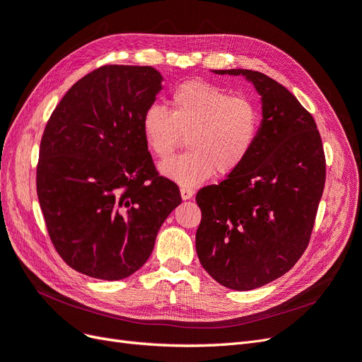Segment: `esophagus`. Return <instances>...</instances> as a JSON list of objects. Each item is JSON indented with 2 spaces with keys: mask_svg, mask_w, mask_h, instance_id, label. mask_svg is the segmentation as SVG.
Segmentation results:
<instances>
[{
  "mask_svg": "<svg viewBox=\"0 0 362 362\" xmlns=\"http://www.w3.org/2000/svg\"><path fill=\"white\" fill-rule=\"evenodd\" d=\"M180 195H182V200H189V198L194 197V189H191V188H182L180 189Z\"/></svg>",
  "mask_w": 362,
  "mask_h": 362,
  "instance_id": "obj_1",
  "label": "esophagus"
}]
</instances>
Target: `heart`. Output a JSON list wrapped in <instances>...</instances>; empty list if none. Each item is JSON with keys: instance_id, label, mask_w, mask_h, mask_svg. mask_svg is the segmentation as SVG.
Instances as JSON below:
<instances>
[{"instance_id": "b5f03b06", "label": "heart", "mask_w": 362, "mask_h": 362, "mask_svg": "<svg viewBox=\"0 0 362 362\" xmlns=\"http://www.w3.org/2000/svg\"><path fill=\"white\" fill-rule=\"evenodd\" d=\"M171 111L151 105L143 115L146 146L159 159L170 158L188 136L186 155L162 162L159 173L185 188L214 174L236 173L257 141L260 112L247 98L206 81H188L173 91Z\"/></svg>"}]
</instances>
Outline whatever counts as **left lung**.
<instances>
[{
    "instance_id": "8db88e82",
    "label": "left lung",
    "mask_w": 362,
    "mask_h": 362,
    "mask_svg": "<svg viewBox=\"0 0 362 362\" xmlns=\"http://www.w3.org/2000/svg\"><path fill=\"white\" fill-rule=\"evenodd\" d=\"M212 72L252 83L262 122L242 167L198 191L195 250L221 286L252 290L290 271L307 248L326 177L322 138L313 115L275 79L248 69Z\"/></svg>"
}]
</instances>
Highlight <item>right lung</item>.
Here are the masks:
<instances>
[{
    "mask_svg": "<svg viewBox=\"0 0 362 362\" xmlns=\"http://www.w3.org/2000/svg\"><path fill=\"white\" fill-rule=\"evenodd\" d=\"M162 81L150 66H102L71 87L45 127L37 197L46 228L62 259L91 278L136 272L182 203L141 131Z\"/></svg>",
    "mask_w": 362,
    "mask_h": 362,
    "instance_id": "1",
    "label": "right lung"
}]
</instances>
